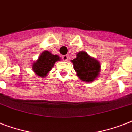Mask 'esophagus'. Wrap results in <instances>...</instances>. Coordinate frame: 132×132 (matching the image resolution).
<instances>
[{"label":"esophagus","mask_w":132,"mask_h":132,"mask_svg":"<svg viewBox=\"0 0 132 132\" xmlns=\"http://www.w3.org/2000/svg\"><path fill=\"white\" fill-rule=\"evenodd\" d=\"M68 56L67 55H65L62 56V60H63V61H64V62L67 61V60H68Z\"/></svg>","instance_id":"1"}]
</instances>
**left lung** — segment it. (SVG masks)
Wrapping results in <instances>:
<instances>
[{
    "mask_svg": "<svg viewBox=\"0 0 132 132\" xmlns=\"http://www.w3.org/2000/svg\"><path fill=\"white\" fill-rule=\"evenodd\" d=\"M76 58L71 62L77 72V75L81 81L92 82L98 77L101 70L98 61L90 57L86 52L80 51L77 53Z\"/></svg>",
    "mask_w": 132,
    "mask_h": 132,
    "instance_id": "left-lung-1",
    "label": "left lung"
}]
</instances>
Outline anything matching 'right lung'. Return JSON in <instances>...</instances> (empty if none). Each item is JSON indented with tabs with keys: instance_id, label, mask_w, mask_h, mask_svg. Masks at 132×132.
<instances>
[{
	"instance_id": "add662e5",
	"label": "right lung",
	"mask_w": 132,
	"mask_h": 132,
	"mask_svg": "<svg viewBox=\"0 0 132 132\" xmlns=\"http://www.w3.org/2000/svg\"><path fill=\"white\" fill-rule=\"evenodd\" d=\"M60 60V57L57 55H53L51 52L44 51L41 53L38 60L34 62L32 69L38 76L45 77L53 67L55 63Z\"/></svg>"
}]
</instances>
